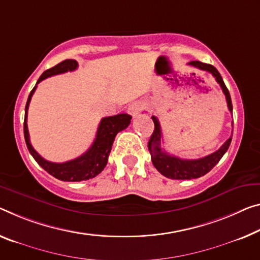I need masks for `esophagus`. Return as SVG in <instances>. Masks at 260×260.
<instances>
[{"instance_id":"34e87169","label":"esophagus","mask_w":260,"mask_h":260,"mask_svg":"<svg viewBox=\"0 0 260 260\" xmlns=\"http://www.w3.org/2000/svg\"><path fill=\"white\" fill-rule=\"evenodd\" d=\"M141 110H142V103L141 102L131 103L129 108H127V113H129L133 117H137L138 114L141 113Z\"/></svg>"}]
</instances>
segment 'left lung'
Wrapping results in <instances>:
<instances>
[{
	"label": "left lung",
	"instance_id": "1",
	"mask_svg": "<svg viewBox=\"0 0 260 260\" xmlns=\"http://www.w3.org/2000/svg\"><path fill=\"white\" fill-rule=\"evenodd\" d=\"M188 65L197 67V69L201 71H207L213 74V77L216 79V81L223 90L225 95V100L228 103V108L233 113V103H231V98L228 90L226 86L224 85V81L218 73V71L215 69L213 65L209 63H205L201 61H190ZM153 123H154V130L152 136L150 137L149 141V151L151 153V159L155 169H157L164 177L175 179V180H187V179H197L202 177L208 173V172L216 165V164L221 160L228 149H229L231 137L219 147L216 152L211 153L206 157L200 159H181L175 157V155H171L166 152L165 150L161 149V142H162V133L160 123H159L158 118L152 116Z\"/></svg>",
	"mask_w": 260,
	"mask_h": 260
}]
</instances>
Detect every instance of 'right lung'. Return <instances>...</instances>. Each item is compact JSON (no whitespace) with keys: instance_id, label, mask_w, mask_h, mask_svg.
Listing matches in <instances>:
<instances>
[{"instance_id":"add662e5","label":"right lung","mask_w":260,"mask_h":260,"mask_svg":"<svg viewBox=\"0 0 260 260\" xmlns=\"http://www.w3.org/2000/svg\"><path fill=\"white\" fill-rule=\"evenodd\" d=\"M78 62L73 59H67L63 60L58 65H55L52 69L44 72L38 79L37 83L31 90V93L27 98L26 106H25V116H24V138L27 146V150L31 155L35 158V160L38 162L39 166H42L47 173L53 175L54 178L59 179L62 181H82L89 180L91 178H95L98 174L101 173L105 169L108 157L111 151V146L115 141V137L119 131L124 130L127 125L130 124L131 116L127 114H118L115 116L103 117L100 122L96 137H95L93 144L85 153L80 155V157L73 159V160L66 162H52L47 161L43 157L38 154L32 145L30 143L29 130H27V109L31 101V98L35 93L37 85L46 78H50L52 75H57L66 72H72L77 70Z\"/></svg>"}]
</instances>
